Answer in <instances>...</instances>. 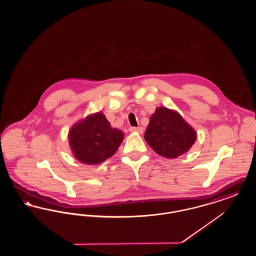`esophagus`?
Listing matches in <instances>:
<instances>
[{
    "label": "esophagus",
    "mask_w": 256,
    "mask_h": 256,
    "mask_svg": "<svg viewBox=\"0 0 256 256\" xmlns=\"http://www.w3.org/2000/svg\"><path fill=\"white\" fill-rule=\"evenodd\" d=\"M130 132H137V134H143V128L142 126H138V128H135V126H130Z\"/></svg>",
    "instance_id": "34e87169"
}]
</instances>
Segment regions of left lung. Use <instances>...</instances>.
Wrapping results in <instances>:
<instances>
[{
  "label": "left lung",
  "instance_id": "8db88e82",
  "mask_svg": "<svg viewBox=\"0 0 256 256\" xmlns=\"http://www.w3.org/2000/svg\"><path fill=\"white\" fill-rule=\"evenodd\" d=\"M144 137L156 154L176 158L193 146L196 134L178 112L158 108L150 119Z\"/></svg>",
  "mask_w": 256,
  "mask_h": 256
}]
</instances>
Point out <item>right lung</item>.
Segmentation results:
<instances>
[{
	"label": "right lung",
	"instance_id": "1",
	"mask_svg": "<svg viewBox=\"0 0 256 256\" xmlns=\"http://www.w3.org/2000/svg\"><path fill=\"white\" fill-rule=\"evenodd\" d=\"M124 134L112 128L102 113L90 115L69 132V143L80 162L95 165L110 158L122 143Z\"/></svg>",
	"mask_w": 256,
	"mask_h": 256
}]
</instances>
